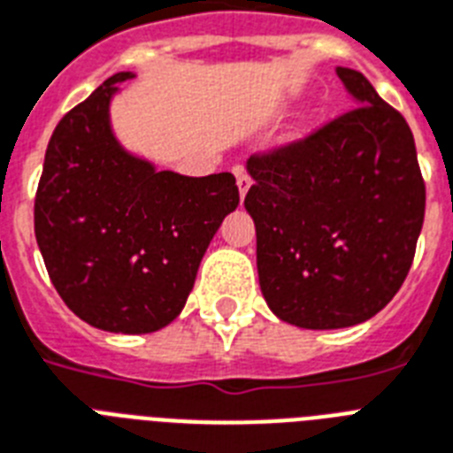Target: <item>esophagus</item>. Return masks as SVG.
I'll use <instances>...</instances> for the list:
<instances>
[{"label":"esophagus","mask_w":453,"mask_h":453,"mask_svg":"<svg viewBox=\"0 0 453 453\" xmlns=\"http://www.w3.org/2000/svg\"><path fill=\"white\" fill-rule=\"evenodd\" d=\"M234 175H236L238 194H241V201H243L245 194H248V189L252 187V177L248 175V170H245L243 165H236V168H234Z\"/></svg>","instance_id":"1"}]
</instances>
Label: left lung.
I'll list each match as a JSON object with an SVG mask.
<instances>
[{"label": "left lung", "instance_id": "obj_1", "mask_svg": "<svg viewBox=\"0 0 453 453\" xmlns=\"http://www.w3.org/2000/svg\"><path fill=\"white\" fill-rule=\"evenodd\" d=\"M336 77L356 107L248 161L259 288L280 320L303 329L376 316L410 273L426 212L404 117L357 70L336 67Z\"/></svg>", "mask_w": 453, "mask_h": 453}]
</instances>
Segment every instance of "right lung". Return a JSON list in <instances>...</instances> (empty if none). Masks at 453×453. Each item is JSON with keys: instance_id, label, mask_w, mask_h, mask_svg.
<instances>
[{"instance_id": "1", "label": "right lung", "mask_w": 453, "mask_h": 453, "mask_svg": "<svg viewBox=\"0 0 453 453\" xmlns=\"http://www.w3.org/2000/svg\"><path fill=\"white\" fill-rule=\"evenodd\" d=\"M119 72L50 135L35 198V236L50 283L83 323L150 334L180 316L219 224L238 205L236 177L158 170L119 142L110 107Z\"/></svg>"}]
</instances>
